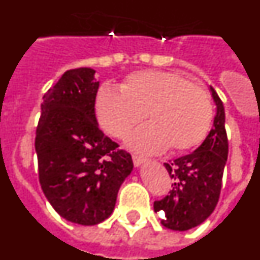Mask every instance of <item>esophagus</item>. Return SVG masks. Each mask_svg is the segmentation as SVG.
Listing matches in <instances>:
<instances>
[{"label":"esophagus","instance_id":"esophagus-1","mask_svg":"<svg viewBox=\"0 0 260 260\" xmlns=\"http://www.w3.org/2000/svg\"><path fill=\"white\" fill-rule=\"evenodd\" d=\"M146 161V158L142 157V156H138V155H133V162H134L135 167H139L142 162Z\"/></svg>","mask_w":260,"mask_h":260}]
</instances>
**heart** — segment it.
<instances>
[{"label":"heart","instance_id":"obj_1","mask_svg":"<svg viewBox=\"0 0 260 260\" xmlns=\"http://www.w3.org/2000/svg\"><path fill=\"white\" fill-rule=\"evenodd\" d=\"M102 127L125 138L147 114L150 123L130 138L142 152H186L206 139L213 119L212 100L206 89L171 71L146 70L128 75L119 91L103 87L96 96Z\"/></svg>","mask_w":260,"mask_h":260}]
</instances>
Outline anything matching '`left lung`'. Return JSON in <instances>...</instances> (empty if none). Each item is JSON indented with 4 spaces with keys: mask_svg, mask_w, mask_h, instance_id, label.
<instances>
[{
    "mask_svg": "<svg viewBox=\"0 0 260 260\" xmlns=\"http://www.w3.org/2000/svg\"><path fill=\"white\" fill-rule=\"evenodd\" d=\"M211 92L217 112L210 134L192 153L164 162L173 183L167 197L153 202V210L161 216L165 228L172 231H187L202 224L220 198L228 137L221 99L212 87Z\"/></svg>",
    "mask_w": 260,
    "mask_h": 260,
    "instance_id": "1",
    "label": "left lung"
}]
</instances>
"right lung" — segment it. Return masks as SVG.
Segmentation results:
<instances>
[{
  "instance_id": "1",
  "label": "right lung",
  "mask_w": 260,
  "mask_h": 260,
  "mask_svg": "<svg viewBox=\"0 0 260 260\" xmlns=\"http://www.w3.org/2000/svg\"><path fill=\"white\" fill-rule=\"evenodd\" d=\"M95 70L71 69L43 96L36 127L39 181L59 216L96 225L113 212L132 155L104 135L95 116Z\"/></svg>"
}]
</instances>
